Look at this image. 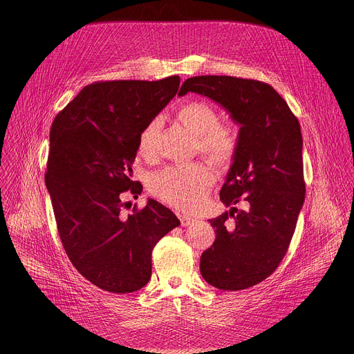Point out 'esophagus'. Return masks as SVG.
I'll return each mask as SVG.
<instances>
[{
  "instance_id": "34e87169",
  "label": "esophagus",
  "mask_w": 354,
  "mask_h": 354,
  "mask_svg": "<svg viewBox=\"0 0 354 354\" xmlns=\"http://www.w3.org/2000/svg\"><path fill=\"white\" fill-rule=\"evenodd\" d=\"M178 218H180V222H181V226H189L192 222H194V218L188 216V215H183V214H178Z\"/></svg>"
}]
</instances>
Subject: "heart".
I'll return each instance as SVG.
<instances>
[{
	"label": "heart",
	"instance_id": "heart-1",
	"mask_svg": "<svg viewBox=\"0 0 354 354\" xmlns=\"http://www.w3.org/2000/svg\"><path fill=\"white\" fill-rule=\"evenodd\" d=\"M177 120L189 129L198 142L199 150L214 162H227L239 147V132L230 124H219L216 109L208 102L189 101L176 110ZM160 120L151 118L138 136V150L143 156H151L156 149ZM214 176L202 163L167 166L150 177L152 195L173 207L192 212L202 205L212 185Z\"/></svg>",
	"mask_w": 354,
	"mask_h": 354
}]
</instances>
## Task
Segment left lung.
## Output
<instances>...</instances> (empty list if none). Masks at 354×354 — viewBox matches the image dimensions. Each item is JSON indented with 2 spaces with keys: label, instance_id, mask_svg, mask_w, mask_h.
Listing matches in <instances>:
<instances>
[{
  "label": "left lung",
  "instance_id": "left-lung-1",
  "mask_svg": "<svg viewBox=\"0 0 354 354\" xmlns=\"http://www.w3.org/2000/svg\"><path fill=\"white\" fill-rule=\"evenodd\" d=\"M219 103L241 125L239 147L219 198L248 202L209 219L216 239L202 253L201 272L222 290H243L270 277L288 252L305 199L303 136L297 117L267 83L233 76H195L178 93ZM236 215H234V212Z\"/></svg>",
  "mask_w": 354,
  "mask_h": 354
}]
</instances>
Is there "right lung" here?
<instances>
[{"label": "right lung", "mask_w": 354, "mask_h": 354, "mask_svg": "<svg viewBox=\"0 0 354 354\" xmlns=\"http://www.w3.org/2000/svg\"><path fill=\"white\" fill-rule=\"evenodd\" d=\"M178 76L86 86L54 118L45 181L62 247L73 267L111 293L142 289L151 278L156 243L180 225L163 204L124 215L142 128L174 98Z\"/></svg>", "instance_id": "add662e5"}]
</instances>
